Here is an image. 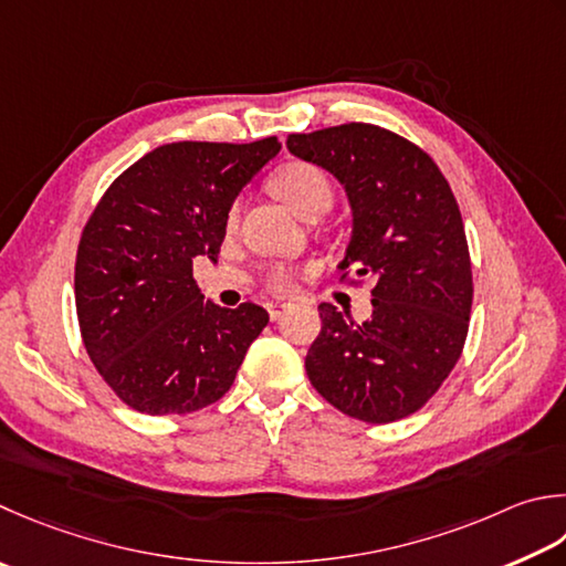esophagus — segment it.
<instances>
[{"label": "esophagus", "instance_id": "obj_1", "mask_svg": "<svg viewBox=\"0 0 566 566\" xmlns=\"http://www.w3.org/2000/svg\"><path fill=\"white\" fill-rule=\"evenodd\" d=\"M268 312H270V318L276 321V318H282L286 312H290V304H270Z\"/></svg>", "mask_w": 566, "mask_h": 566}]
</instances>
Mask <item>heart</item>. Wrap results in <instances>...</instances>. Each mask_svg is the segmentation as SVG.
<instances>
[{"label": "heart", "instance_id": "b5f03b06", "mask_svg": "<svg viewBox=\"0 0 566 566\" xmlns=\"http://www.w3.org/2000/svg\"><path fill=\"white\" fill-rule=\"evenodd\" d=\"M274 191L296 216L318 218L334 203V186L328 176L314 164L294 161L274 176ZM235 216V213H232ZM268 290L274 294H290L294 290V274L284 268H274L268 274Z\"/></svg>", "mask_w": 566, "mask_h": 566}]
</instances>
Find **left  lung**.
I'll return each mask as SVG.
<instances>
[{"label": "left lung", "mask_w": 566, "mask_h": 566, "mask_svg": "<svg viewBox=\"0 0 566 566\" xmlns=\"http://www.w3.org/2000/svg\"><path fill=\"white\" fill-rule=\"evenodd\" d=\"M286 149L346 188L353 230L340 270L378 280L363 324L318 306L306 375L343 415L395 422L439 390L469 334L473 280L459 203L429 154L390 129L350 122L290 135Z\"/></svg>", "instance_id": "obj_1"}]
</instances>
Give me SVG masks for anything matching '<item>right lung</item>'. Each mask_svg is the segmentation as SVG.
Returning <instances> with one entry per match:
<instances>
[{
	"instance_id": "add662e5",
	"label": "right lung",
	"mask_w": 566,
	"mask_h": 566,
	"mask_svg": "<svg viewBox=\"0 0 566 566\" xmlns=\"http://www.w3.org/2000/svg\"><path fill=\"white\" fill-rule=\"evenodd\" d=\"M282 144L174 142L122 171L85 223L75 258L81 336L103 380L144 415H188L235 380L268 326L258 304L203 298L193 260H218L238 193Z\"/></svg>"
}]
</instances>
